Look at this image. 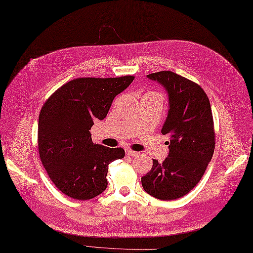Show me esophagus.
<instances>
[{
	"mask_svg": "<svg viewBox=\"0 0 253 253\" xmlns=\"http://www.w3.org/2000/svg\"><path fill=\"white\" fill-rule=\"evenodd\" d=\"M125 151H126V155L131 156V157H136V156L139 155L137 152H135V151H133V150H131V149H129V148H127Z\"/></svg>",
	"mask_w": 253,
	"mask_h": 253,
	"instance_id": "esophagus-1",
	"label": "esophagus"
}]
</instances>
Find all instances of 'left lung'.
I'll use <instances>...</instances> for the list:
<instances>
[{
	"label": "left lung",
	"mask_w": 253,
	"mask_h": 253,
	"mask_svg": "<svg viewBox=\"0 0 253 253\" xmlns=\"http://www.w3.org/2000/svg\"><path fill=\"white\" fill-rule=\"evenodd\" d=\"M168 92L169 111L161 130L169 137V155L141 177L143 190L169 201L190 193L205 173L215 148V131L208 96L200 85L173 72L147 76Z\"/></svg>",
	"instance_id": "1"
}]
</instances>
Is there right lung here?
Returning a JSON list of instances; mask_svg holds the SVG:
<instances>
[{"mask_svg":"<svg viewBox=\"0 0 253 253\" xmlns=\"http://www.w3.org/2000/svg\"><path fill=\"white\" fill-rule=\"evenodd\" d=\"M134 80L78 78L58 88L39 116L38 149L55 187L76 200H89L108 187L109 164L125 156L122 148L93 143L90 129L106 117L116 95Z\"/></svg>","mask_w":253,"mask_h":253,"instance_id":"1","label":"right lung"}]
</instances>
